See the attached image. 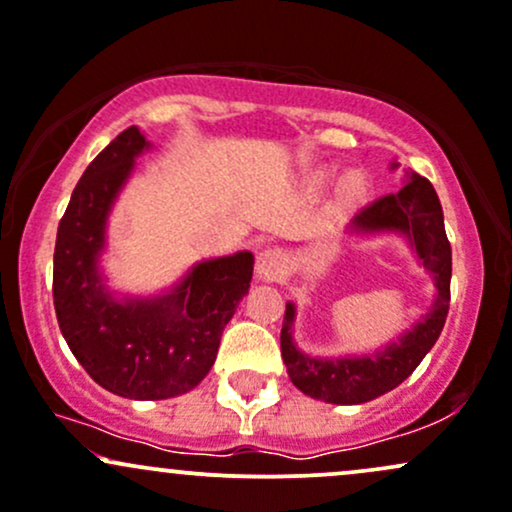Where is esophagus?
<instances>
[{"instance_id": "obj_1", "label": "esophagus", "mask_w": 512, "mask_h": 512, "mask_svg": "<svg viewBox=\"0 0 512 512\" xmlns=\"http://www.w3.org/2000/svg\"><path fill=\"white\" fill-rule=\"evenodd\" d=\"M287 268V258L280 249H266L256 256V275L258 280H266V283H273V280L283 278Z\"/></svg>"}]
</instances>
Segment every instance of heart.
Instances as JSON below:
<instances>
[{
	"label": "heart",
	"instance_id": "heart-1",
	"mask_svg": "<svg viewBox=\"0 0 512 512\" xmlns=\"http://www.w3.org/2000/svg\"><path fill=\"white\" fill-rule=\"evenodd\" d=\"M367 191V181L365 176L360 174V171H353V174H348L346 179L341 183V198L346 200V203H358L360 198H363Z\"/></svg>",
	"mask_w": 512,
	"mask_h": 512
}]
</instances>
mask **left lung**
Returning <instances> with one entry per match:
<instances>
[{
  "mask_svg": "<svg viewBox=\"0 0 512 512\" xmlns=\"http://www.w3.org/2000/svg\"><path fill=\"white\" fill-rule=\"evenodd\" d=\"M396 166L399 164H392V169ZM348 232L404 234L418 263H423V268L433 275L438 295L426 317L418 319L404 336L396 338L384 350H375L370 355H343V358H314L302 353L292 341L297 309L295 304L287 302L283 331H280V353L287 375L302 394L326 404H365L399 387L435 346L450 309L452 249L445 234L438 193L428 179L409 174V183L404 188L360 210L348 225Z\"/></svg>",
  "mask_w": 512,
  "mask_h": 512,
  "instance_id": "1",
  "label": "left lung"
}]
</instances>
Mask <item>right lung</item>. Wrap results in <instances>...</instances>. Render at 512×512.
<instances>
[{"instance_id": "1", "label": "right lung", "mask_w": 512, "mask_h": 512, "mask_svg": "<svg viewBox=\"0 0 512 512\" xmlns=\"http://www.w3.org/2000/svg\"><path fill=\"white\" fill-rule=\"evenodd\" d=\"M145 149L147 137L132 125L86 166L57 227L53 300L62 336L91 380L125 399L157 401L205 380L249 292L254 254L200 261L164 295L118 300L99 258L113 203Z\"/></svg>"}]
</instances>
